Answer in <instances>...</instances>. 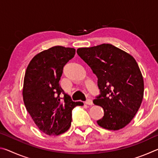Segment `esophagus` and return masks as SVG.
I'll list each match as a JSON object with an SVG mask.
<instances>
[{
    "label": "esophagus",
    "instance_id": "1",
    "mask_svg": "<svg viewBox=\"0 0 158 158\" xmlns=\"http://www.w3.org/2000/svg\"><path fill=\"white\" fill-rule=\"evenodd\" d=\"M85 104H86L88 105H93V101L91 99H87L85 102Z\"/></svg>",
    "mask_w": 158,
    "mask_h": 158
}]
</instances>
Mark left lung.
I'll list each match as a JSON object with an SVG mask.
<instances>
[{
    "mask_svg": "<svg viewBox=\"0 0 158 158\" xmlns=\"http://www.w3.org/2000/svg\"><path fill=\"white\" fill-rule=\"evenodd\" d=\"M80 58L98 77L100 94L93 103L104 109L100 127L118 130L137 113L143 97V79L135 58L110 44L79 48Z\"/></svg>",
    "mask_w": 158,
    "mask_h": 158,
    "instance_id": "1",
    "label": "left lung"
}]
</instances>
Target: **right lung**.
Here are the masks:
<instances>
[{"instance_id":"add662e5","label":"right lung","mask_w":158,"mask_h":158,"mask_svg":"<svg viewBox=\"0 0 158 158\" xmlns=\"http://www.w3.org/2000/svg\"><path fill=\"white\" fill-rule=\"evenodd\" d=\"M74 54V48L53 47L36 55L26 69L23 102L35 123L46 135L65 132L71 125L73 109L84 105L73 101L59 84L64 66Z\"/></svg>"}]
</instances>
